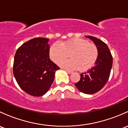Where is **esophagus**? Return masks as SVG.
Segmentation results:
<instances>
[{
	"label": "esophagus",
	"instance_id": "34e87169",
	"mask_svg": "<svg viewBox=\"0 0 128 128\" xmlns=\"http://www.w3.org/2000/svg\"><path fill=\"white\" fill-rule=\"evenodd\" d=\"M66 71L68 72V74H71L73 73L72 71H70V70H66Z\"/></svg>",
	"mask_w": 128,
	"mask_h": 128
}]
</instances>
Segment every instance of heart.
Masks as SVG:
<instances>
[{
  "label": "heart",
  "mask_w": 128,
  "mask_h": 128,
  "mask_svg": "<svg viewBox=\"0 0 128 128\" xmlns=\"http://www.w3.org/2000/svg\"><path fill=\"white\" fill-rule=\"evenodd\" d=\"M51 60L56 64L68 56L71 59L60 63L63 68L68 69H77L86 71L92 68L98 57V50L94 44L89 43L83 39H73L55 43L51 46L49 51Z\"/></svg>",
  "instance_id": "obj_1"
}]
</instances>
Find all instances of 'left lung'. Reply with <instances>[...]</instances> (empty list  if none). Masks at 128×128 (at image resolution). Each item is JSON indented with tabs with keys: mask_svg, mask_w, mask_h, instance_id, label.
I'll list each match as a JSON object with an SVG mask.
<instances>
[{
	"mask_svg": "<svg viewBox=\"0 0 128 128\" xmlns=\"http://www.w3.org/2000/svg\"><path fill=\"white\" fill-rule=\"evenodd\" d=\"M91 40L98 50L95 66L80 74V79L75 84L77 89L86 94H94L101 90L108 81L113 64V58L108 46L104 41L91 36H86Z\"/></svg>",
	"mask_w": 128,
	"mask_h": 128,
	"instance_id": "1",
	"label": "left lung"
}]
</instances>
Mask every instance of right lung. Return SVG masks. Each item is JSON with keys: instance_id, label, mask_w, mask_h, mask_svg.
Masks as SVG:
<instances>
[{"instance_id": "1", "label": "right lung", "mask_w": 128, "mask_h": 128, "mask_svg": "<svg viewBox=\"0 0 128 128\" xmlns=\"http://www.w3.org/2000/svg\"><path fill=\"white\" fill-rule=\"evenodd\" d=\"M49 39L36 38L23 44L14 57L13 72L20 88L41 96L49 90L59 68L50 59Z\"/></svg>"}]
</instances>
